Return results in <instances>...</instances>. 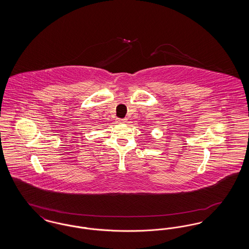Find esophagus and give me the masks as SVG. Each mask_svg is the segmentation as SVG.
Returning <instances> with one entry per match:
<instances>
[{"instance_id": "34e87169", "label": "esophagus", "mask_w": 249, "mask_h": 249, "mask_svg": "<svg viewBox=\"0 0 249 249\" xmlns=\"http://www.w3.org/2000/svg\"><path fill=\"white\" fill-rule=\"evenodd\" d=\"M117 122H118V123H120V124H124V123H126V122H127V119H117Z\"/></svg>"}]
</instances>
